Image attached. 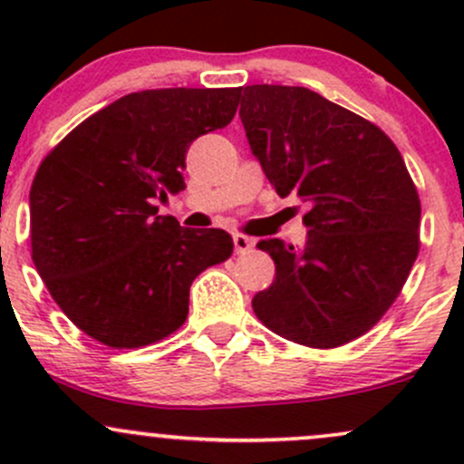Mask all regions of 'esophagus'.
I'll use <instances>...</instances> for the list:
<instances>
[{
  "label": "esophagus",
  "instance_id": "obj_1",
  "mask_svg": "<svg viewBox=\"0 0 464 464\" xmlns=\"http://www.w3.org/2000/svg\"><path fill=\"white\" fill-rule=\"evenodd\" d=\"M250 248H253V239L246 236H233V250H236L237 255L248 253Z\"/></svg>",
  "mask_w": 464,
  "mask_h": 464
}]
</instances>
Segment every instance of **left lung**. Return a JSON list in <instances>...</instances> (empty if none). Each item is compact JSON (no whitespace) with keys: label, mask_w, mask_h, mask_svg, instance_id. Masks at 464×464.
<instances>
[{"label":"left lung","mask_w":464,"mask_h":464,"mask_svg":"<svg viewBox=\"0 0 464 464\" xmlns=\"http://www.w3.org/2000/svg\"><path fill=\"white\" fill-rule=\"evenodd\" d=\"M239 117L276 194L310 205L303 246L257 244L276 275L253 310L292 343H351L384 316L419 255L420 202L406 163L375 124L305 87H246Z\"/></svg>","instance_id":"1"}]
</instances>
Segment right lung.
<instances>
[{
	"label": "right lung",
	"mask_w": 464,
	"mask_h": 464,
	"mask_svg": "<svg viewBox=\"0 0 464 464\" xmlns=\"http://www.w3.org/2000/svg\"><path fill=\"white\" fill-rule=\"evenodd\" d=\"M239 89L129 93L76 126L30 189L32 262L69 321L98 343L132 349L177 332L189 285L225 262L222 228H185L152 200L185 189L191 141L225 129Z\"/></svg>",
	"instance_id": "right-lung-1"
}]
</instances>
